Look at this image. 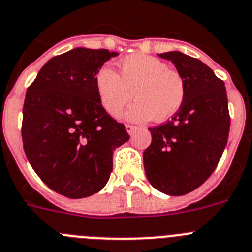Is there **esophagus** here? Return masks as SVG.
Masks as SVG:
<instances>
[{"instance_id": "esophagus-1", "label": "esophagus", "mask_w": 252, "mask_h": 252, "mask_svg": "<svg viewBox=\"0 0 252 252\" xmlns=\"http://www.w3.org/2000/svg\"><path fill=\"white\" fill-rule=\"evenodd\" d=\"M126 131H128L129 134H133V133H134V130L135 129H137V126H130V124H126Z\"/></svg>"}]
</instances>
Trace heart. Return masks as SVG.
I'll return each instance as SVG.
<instances>
[{
    "instance_id": "obj_1",
    "label": "heart",
    "mask_w": 252,
    "mask_h": 252,
    "mask_svg": "<svg viewBox=\"0 0 252 252\" xmlns=\"http://www.w3.org/2000/svg\"><path fill=\"white\" fill-rule=\"evenodd\" d=\"M100 104L112 117H121L134 98L137 103L126 113L131 122L168 121L185 100V81L164 61L144 54H133L121 61V75L110 66H101L94 78Z\"/></svg>"
}]
</instances>
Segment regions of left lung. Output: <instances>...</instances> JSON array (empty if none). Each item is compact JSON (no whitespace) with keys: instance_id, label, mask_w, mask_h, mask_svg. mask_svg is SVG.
Returning a JSON list of instances; mask_svg holds the SVG:
<instances>
[{"instance_id":"1","label":"left lung","mask_w":252,"mask_h":252,"mask_svg":"<svg viewBox=\"0 0 252 252\" xmlns=\"http://www.w3.org/2000/svg\"><path fill=\"white\" fill-rule=\"evenodd\" d=\"M172 61L185 81V100L171 121L149 128L143 152L149 183L168 196L194 191L212 174L228 139L230 114L225 83L198 59L181 51L158 54Z\"/></svg>"}]
</instances>
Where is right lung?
<instances>
[{
    "label": "right lung",
    "instance_id": "obj_1",
    "mask_svg": "<svg viewBox=\"0 0 252 252\" xmlns=\"http://www.w3.org/2000/svg\"><path fill=\"white\" fill-rule=\"evenodd\" d=\"M119 55L106 49L75 47L51 58L26 92L22 142L42 182L67 198L103 189L113 171V151L128 142L95 89V74Z\"/></svg>",
    "mask_w": 252,
    "mask_h": 252
}]
</instances>
